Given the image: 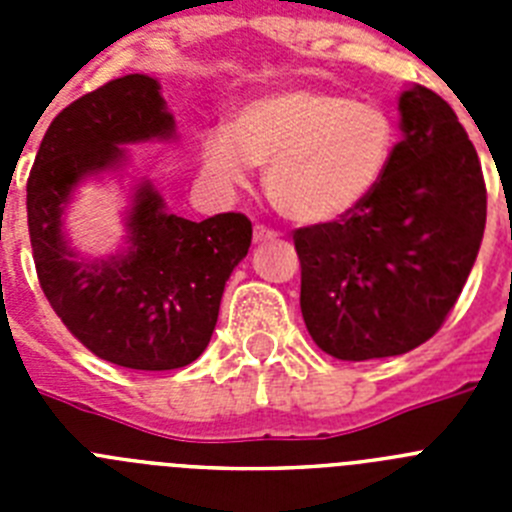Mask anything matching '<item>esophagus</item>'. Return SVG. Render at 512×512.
<instances>
[{
	"mask_svg": "<svg viewBox=\"0 0 512 512\" xmlns=\"http://www.w3.org/2000/svg\"><path fill=\"white\" fill-rule=\"evenodd\" d=\"M277 230H271V228H266V225H256V228H253V241L256 243H264V241H271V238H277Z\"/></svg>",
	"mask_w": 512,
	"mask_h": 512,
	"instance_id": "esophagus-1",
	"label": "esophagus"
}]
</instances>
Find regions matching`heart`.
I'll return each mask as SVG.
<instances>
[{"label":"heart","mask_w":512,"mask_h":512,"mask_svg":"<svg viewBox=\"0 0 512 512\" xmlns=\"http://www.w3.org/2000/svg\"><path fill=\"white\" fill-rule=\"evenodd\" d=\"M395 151L392 117L372 102L315 87L251 99L230 128L202 138V164L238 187L248 164L266 166V197L295 223H325L354 210L377 187Z\"/></svg>","instance_id":"b5f03b06"}]
</instances>
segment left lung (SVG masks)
<instances>
[{"instance_id": "left-lung-1", "label": "left lung", "mask_w": 512, "mask_h": 512, "mask_svg": "<svg viewBox=\"0 0 512 512\" xmlns=\"http://www.w3.org/2000/svg\"><path fill=\"white\" fill-rule=\"evenodd\" d=\"M377 187L338 220L295 230L312 341L343 361L413 351L454 310L477 259L487 189L456 112L415 84Z\"/></svg>"}]
</instances>
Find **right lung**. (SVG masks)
<instances>
[{
    "label": "right lung",
    "mask_w": 512,
    "mask_h": 512,
    "mask_svg": "<svg viewBox=\"0 0 512 512\" xmlns=\"http://www.w3.org/2000/svg\"><path fill=\"white\" fill-rule=\"evenodd\" d=\"M171 130L158 81L120 76L58 112L27 179V228L43 295L94 356L138 372L179 369L205 351L225 282L251 246V220L243 212L202 223L169 215L161 194L140 184L128 251L79 261L63 241L61 212L84 176L120 164L122 143Z\"/></svg>",
    "instance_id": "add662e5"
}]
</instances>
